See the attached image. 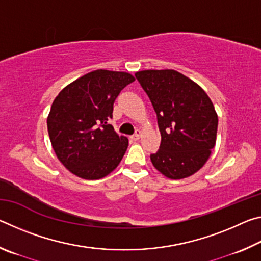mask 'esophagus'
<instances>
[{
  "mask_svg": "<svg viewBox=\"0 0 261 261\" xmlns=\"http://www.w3.org/2000/svg\"><path fill=\"white\" fill-rule=\"evenodd\" d=\"M140 136H141V132H140V130H136L135 135H134V136H131V139L134 140V141H137V140H139Z\"/></svg>",
  "mask_w": 261,
  "mask_h": 261,
  "instance_id": "esophagus-1",
  "label": "esophagus"
}]
</instances>
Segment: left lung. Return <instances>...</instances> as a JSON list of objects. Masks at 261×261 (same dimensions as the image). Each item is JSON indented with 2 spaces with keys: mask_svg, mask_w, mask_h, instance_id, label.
<instances>
[{
  "mask_svg": "<svg viewBox=\"0 0 261 261\" xmlns=\"http://www.w3.org/2000/svg\"><path fill=\"white\" fill-rule=\"evenodd\" d=\"M156 113L161 134L153 166L171 179L197 173L215 146L218 115L202 88L175 70L136 72Z\"/></svg>",
  "mask_w": 261,
  "mask_h": 261,
  "instance_id": "1",
  "label": "left lung"
}]
</instances>
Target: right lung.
<instances>
[{
    "label": "right lung",
    "mask_w": 261,
    "mask_h": 261,
    "mask_svg": "<svg viewBox=\"0 0 261 261\" xmlns=\"http://www.w3.org/2000/svg\"><path fill=\"white\" fill-rule=\"evenodd\" d=\"M135 82L127 72L95 70L62 90L47 118L55 154L68 170L84 179H99L112 173L129 145L108 121L114 102Z\"/></svg>",
    "instance_id": "1"
}]
</instances>
